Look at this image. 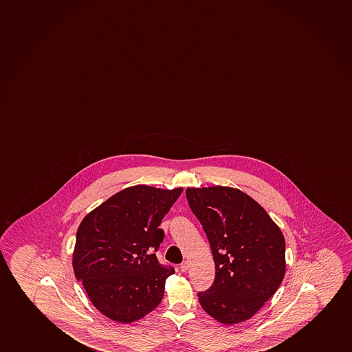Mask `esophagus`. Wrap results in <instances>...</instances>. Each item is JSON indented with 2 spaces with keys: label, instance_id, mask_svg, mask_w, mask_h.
Listing matches in <instances>:
<instances>
[{
  "label": "esophagus",
  "instance_id": "esophagus-1",
  "mask_svg": "<svg viewBox=\"0 0 352 352\" xmlns=\"http://www.w3.org/2000/svg\"><path fill=\"white\" fill-rule=\"evenodd\" d=\"M189 267H190V264H189V262L188 261H186V262H183L182 264H181V271L182 272H186V271H188V269H189Z\"/></svg>",
  "mask_w": 352,
  "mask_h": 352
}]
</instances>
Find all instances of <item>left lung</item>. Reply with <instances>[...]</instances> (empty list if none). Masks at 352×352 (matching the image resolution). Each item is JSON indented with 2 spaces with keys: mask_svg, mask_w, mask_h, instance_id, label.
Instances as JSON below:
<instances>
[{
  "mask_svg": "<svg viewBox=\"0 0 352 352\" xmlns=\"http://www.w3.org/2000/svg\"><path fill=\"white\" fill-rule=\"evenodd\" d=\"M186 199L206 231L214 280L198 292L203 310L219 323L250 320L285 275V239L254 198L230 186L188 188Z\"/></svg>",
  "mask_w": 352,
  "mask_h": 352,
  "instance_id": "left-lung-1",
  "label": "left lung"
}]
</instances>
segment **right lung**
<instances>
[{
  "instance_id": "right-lung-1",
  "label": "right lung",
  "mask_w": 352,
  "mask_h": 352,
  "mask_svg": "<svg viewBox=\"0 0 352 352\" xmlns=\"http://www.w3.org/2000/svg\"><path fill=\"white\" fill-rule=\"evenodd\" d=\"M182 188L135 186L90 211L77 229L73 267L90 302L118 323H133L161 303L173 267L153 251L164 239L158 226Z\"/></svg>"
}]
</instances>
